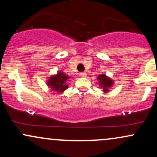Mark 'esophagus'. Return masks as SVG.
I'll use <instances>...</instances> for the list:
<instances>
[{
	"instance_id": "34e87169",
	"label": "esophagus",
	"mask_w": 157,
	"mask_h": 157,
	"mask_svg": "<svg viewBox=\"0 0 157 157\" xmlns=\"http://www.w3.org/2000/svg\"><path fill=\"white\" fill-rule=\"evenodd\" d=\"M80 75L82 77H86V76H87V75H86V72H81L80 74Z\"/></svg>"
}]
</instances>
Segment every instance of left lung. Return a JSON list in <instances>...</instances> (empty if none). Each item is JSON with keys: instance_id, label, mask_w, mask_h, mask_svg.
Wrapping results in <instances>:
<instances>
[{"instance_id": "8db88e82", "label": "left lung", "mask_w": 157, "mask_h": 157, "mask_svg": "<svg viewBox=\"0 0 157 157\" xmlns=\"http://www.w3.org/2000/svg\"><path fill=\"white\" fill-rule=\"evenodd\" d=\"M97 80L99 81V86L102 88L103 92H109L110 89L113 85V80L112 79L102 74V75H100L97 77Z\"/></svg>"}]
</instances>
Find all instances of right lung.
<instances>
[{"label": "right lung", "mask_w": 157, "mask_h": 157, "mask_svg": "<svg viewBox=\"0 0 157 157\" xmlns=\"http://www.w3.org/2000/svg\"><path fill=\"white\" fill-rule=\"evenodd\" d=\"M70 79L68 75H66L62 71H59L56 75L50 76L47 80V86L53 91L62 93L68 89L66 81Z\"/></svg>", "instance_id": "1"}]
</instances>
